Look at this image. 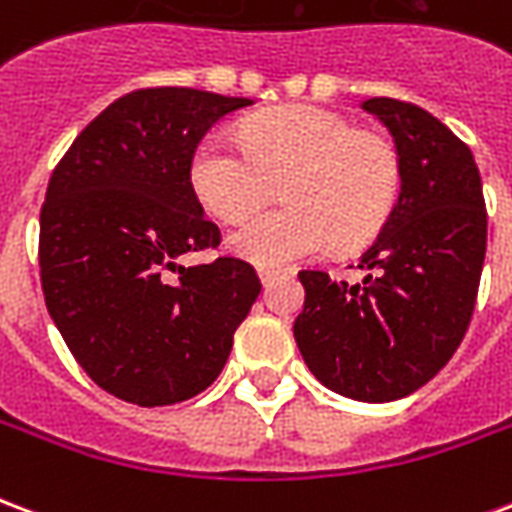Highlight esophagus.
<instances>
[{"label":"esophagus","mask_w":512,"mask_h":512,"mask_svg":"<svg viewBox=\"0 0 512 512\" xmlns=\"http://www.w3.org/2000/svg\"><path fill=\"white\" fill-rule=\"evenodd\" d=\"M257 274H260V282H263V285H268V282H271V279L282 277V268H268V266H260V268H257Z\"/></svg>","instance_id":"1"}]
</instances>
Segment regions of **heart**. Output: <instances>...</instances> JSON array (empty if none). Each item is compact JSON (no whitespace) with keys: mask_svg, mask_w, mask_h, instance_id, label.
Listing matches in <instances>:
<instances>
[{"mask_svg":"<svg viewBox=\"0 0 512 512\" xmlns=\"http://www.w3.org/2000/svg\"><path fill=\"white\" fill-rule=\"evenodd\" d=\"M197 197L222 219H246L282 180L274 211L230 233V249L260 266L370 244L395 208L403 167L397 147L359 131L351 117L323 106H285L244 123V145L222 131L205 134L189 164Z\"/></svg>","mask_w":512,"mask_h":512,"instance_id":"heart-1","label":"heart"}]
</instances>
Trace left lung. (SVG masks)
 I'll return each instance as SVG.
<instances>
[{
    "label": "left lung",
    "instance_id": "1",
    "mask_svg": "<svg viewBox=\"0 0 512 512\" xmlns=\"http://www.w3.org/2000/svg\"><path fill=\"white\" fill-rule=\"evenodd\" d=\"M395 139L403 180L389 219L362 255V282L299 271L304 310L293 323L323 386L389 403L425 386L458 351L485 260L483 180L469 147L406 101L362 104Z\"/></svg>",
    "mask_w": 512,
    "mask_h": 512
}]
</instances>
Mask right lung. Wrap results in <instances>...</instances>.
Returning a JSON list of instances; mask_svg holds the SVG:
<instances>
[{"label": "right lung", "mask_w": 512, "mask_h": 512, "mask_svg": "<svg viewBox=\"0 0 512 512\" xmlns=\"http://www.w3.org/2000/svg\"><path fill=\"white\" fill-rule=\"evenodd\" d=\"M249 98L147 87L109 104L54 169L40 208V282L51 321L95 384L134 406H172L216 381L257 293L219 246L189 178L213 123Z\"/></svg>", "instance_id": "obj_1"}]
</instances>
